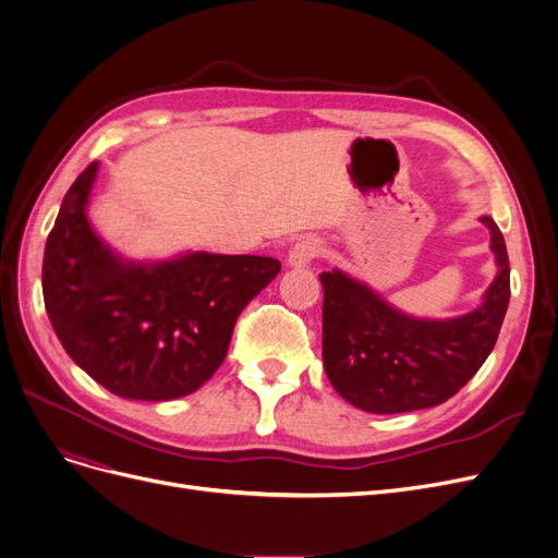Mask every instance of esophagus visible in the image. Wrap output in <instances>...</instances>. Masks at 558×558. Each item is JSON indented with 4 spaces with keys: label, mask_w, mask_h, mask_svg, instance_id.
<instances>
[{
    "label": "esophagus",
    "mask_w": 558,
    "mask_h": 558,
    "mask_svg": "<svg viewBox=\"0 0 558 558\" xmlns=\"http://www.w3.org/2000/svg\"><path fill=\"white\" fill-rule=\"evenodd\" d=\"M322 241L317 236H303L301 241H296V244L292 246V251H289L287 255V262L292 266H305L310 264L314 257L322 255Z\"/></svg>",
    "instance_id": "1"
}]
</instances>
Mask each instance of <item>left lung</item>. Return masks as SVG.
<instances>
[{
    "label": "left lung",
    "mask_w": 558,
    "mask_h": 558,
    "mask_svg": "<svg viewBox=\"0 0 558 558\" xmlns=\"http://www.w3.org/2000/svg\"><path fill=\"white\" fill-rule=\"evenodd\" d=\"M497 278L463 317L415 319L342 271L322 274L324 367L339 397L376 415L410 413L451 399L495 349L511 299L504 236L490 216Z\"/></svg>",
    "instance_id": "8db88e82"
}]
</instances>
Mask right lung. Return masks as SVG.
<instances>
[{
    "label": "right lung",
    "instance_id": "add662e5",
    "mask_svg": "<svg viewBox=\"0 0 558 558\" xmlns=\"http://www.w3.org/2000/svg\"><path fill=\"white\" fill-rule=\"evenodd\" d=\"M95 175L98 161L68 189L47 236V317L65 353L109 392L138 401L186 397L221 367L241 310L280 274V262L214 253L155 264L118 257L86 216Z\"/></svg>",
    "mask_w": 558,
    "mask_h": 558
}]
</instances>
